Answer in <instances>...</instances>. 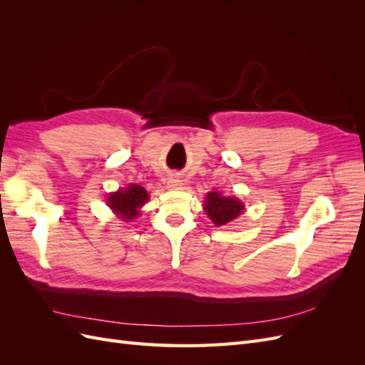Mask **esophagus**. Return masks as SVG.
<instances>
[{
	"instance_id": "obj_1",
	"label": "esophagus",
	"mask_w": 365,
	"mask_h": 365,
	"mask_svg": "<svg viewBox=\"0 0 365 365\" xmlns=\"http://www.w3.org/2000/svg\"><path fill=\"white\" fill-rule=\"evenodd\" d=\"M181 180L178 178V176H170V178L168 180V187H170V189H178V187H181Z\"/></svg>"
}]
</instances>
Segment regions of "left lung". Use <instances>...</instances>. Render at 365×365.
<instances>
[{"label":"left lung","instance_id":"8db88e82","mask_svg":"<svg viewBox=\"0 0 365 365\" xmlns=\"http://www.w3.org/2000/svg\"><path fill=\"white\" fill-rule=\"evenodd\" d=\"M204 207L208 217L212 219L213 224H216L217 227L233 222L239 215H242V210H244V204L236 200V197H225L219 192L207 193Z\"/></svg>","mask_w":365,"mask_h":365}]
</instances>
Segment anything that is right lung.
<instances>
[{"instance_id": "right-lung-1", "label": "right lung", "mask_w": 365, "mask_h": 365, "mask_svg": "<svg viewBox=\"0 0 365 365\" xmlns=\"http://www.w3.org/2000/svg\"><path fill=\"white\" fill-rule=\"evenodd\" d=\"M148 200V192L145 187L138 184H130L126 190H118L108 197V205L111 207L115 213L120 215L123 220H132L138 212L140 208Z\"/></svg>"}]
</instances>
